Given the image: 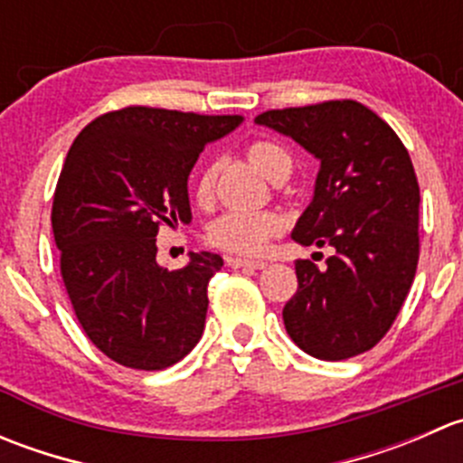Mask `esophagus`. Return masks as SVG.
<instances>
[{
    "label": "esophagus",
    "mask_w": 463,
    "mask_h": 463,
    "mask_svg": "<svg viewBox=\"0 0 463 463\" xmlns=\"http://www.w3.org/2000/svg\"><path fill=\"white\" fill-rule=\"evenodd\" d=\"M231 269H264V260H246V258H228Z\"/></svg>",
    "instance_id": "esophagus-1"
}]
</instances>
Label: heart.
Wrapping results in <instances>:
<instances>
[{
  "label": "heart",
  "instance_id": "1",
  "mask_svg": "<svg viewBox=\"0 0 463 463\" xmlns=\"http://www.w3.org/2000/svg\"><path fill=\"white\" fill-rule=\"evenodd\" d=\"M249 161L266 176L273 179L282 170H291V156L284 147L270 141H255L246 149ZM214 193V172L213 167H203L194 184V197L197 202H210ZM284 222L275 213H232L222 214L217 222H213L208 231L210 244L217 249L228 250L235 255H261L269 249V241L279 235Z\"/></svg>",
  "mask_w": 463,
  "mask_h": 463
}]
</instances>
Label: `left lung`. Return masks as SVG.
Masks as SVG:
<instances>
[{
    "instance_id": "obj_1",
    "label": "left lung",
    "mask_w": 463,
    "mask_h": 463,
    "mask_svg": "<svg viewBox=\"0 0 463 463\" xmlns=\"http://www.w3.org/2000/svg\"><path fill=\"white\" fill-rule=\"evenodd\" d=\"M255 123L291 137L320 161L314 199L291 237L334 246L320 270L298 260V291L282 318L320 361L372 349L399 316L419 261V184L394 129L356 100L270 109Z\"/></svg>"
}]
</instances>
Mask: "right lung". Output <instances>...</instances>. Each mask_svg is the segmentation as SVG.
Wrapping results in <instances>:
<instances>
[{
    "instance_id": "obj_1",
    "label": "right lung",
    "mask_w": 463,
    "mask_h": 463,
    "mask_svg": "<svg viewBox=\"0 0 463 463\" xmlns=\"http://www.w3.org/2000/svg\"><path fill=\"white\" fill-rule=\"evenodd\" d=\"M241 120L125 107L91 120L69 149L51 210L60 273L89 340L118 365L165 370L202 338L223 260L203 250L167 270L156 235L190 223V172Z\"/></svg>"
}]
</instances>
